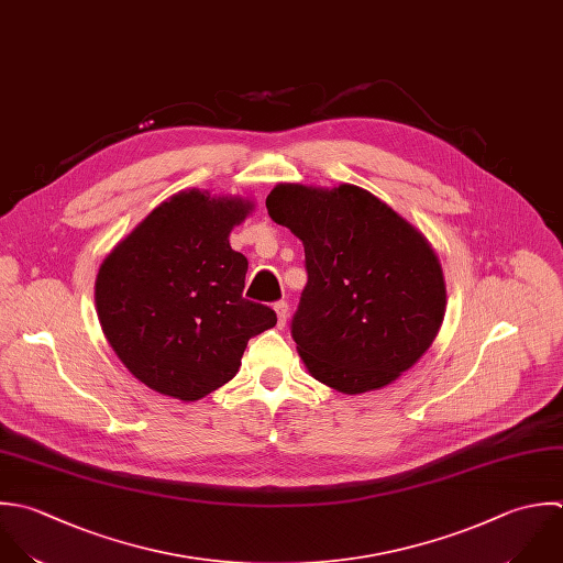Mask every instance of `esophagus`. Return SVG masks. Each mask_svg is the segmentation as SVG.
I'll return each mask as SVG.
<instances>
[{
	"mask_svg": "<svg viewBox=\"0 0 563 563\" xmlns=\"http://www.w3.org/2000/svg\"><path fill=\"white\" fill-rule=\"evenodd\" d=\"M274 311H276V316H278V327L283 329V327L287 324V318H289V307H287V302H276V305H274Z\"/></svg>",
	"mask_w": 563,
	"mask_h": 563,
	"instance_id": "obj_1",
	"label": "esophagus"
}]
</instances>
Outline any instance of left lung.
Segmentation results:
<instances>
[{
	"mask_svg": "<svg viewBox=\"0 0 563 563\" xmlns=\"http://www.w3.org/2000/svg\"><path fill=\"white\" fill-rule=\"evenodd\" d=\"M265 206L305 245L309 280L291 335L309 375L344 395L397 382L445 318V276L428 236L353 184H276Z\"/></svg>",
	"mask_w": 563,
	"mask_h": 563,
	"instance_id": "8db88e82",
	"label": "left lung"
}]
</instances>
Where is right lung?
<instances>
[{"mask_svg":"<svg viewBox=\"0 0 563 563\" xmlns=\"http://www.w3.org/2000/svg\"><path fill=\"white\" fill-rule=\"evenodd\" d=\"M252 210L241 195L181 190L102 261L93 287L102 333L151 390L203 399L236 375L247 340L276 327L269 307L243 298L247 258L230 247Z\"/></svg>","mask_w":563,"mask_h":563,"instance_id":"obj_1","label":"right lung"}]
</instances>
